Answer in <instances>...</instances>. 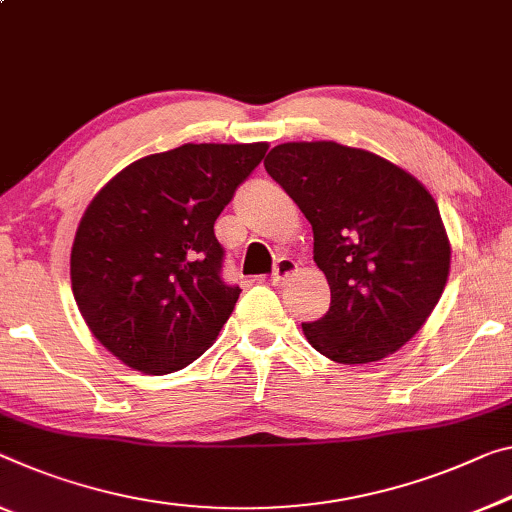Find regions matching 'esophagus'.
<instances>
[{
    "label": "esophagus",
    "instance_id": "obj_1",
    "mask_svg": "<svg viewBox=\"0 0 512 512\" xmlns=\"http://www.w3.org/2000/svg\"><path fill=\"white\" fill-rule=\"evenodd\" d=\"M297 272V263L290 261V258H281L277 270L272 274V286H283L293 274Z\"/></svg>",
    "mask_w": 512,
    "mask_h": 512
}]
</instances>
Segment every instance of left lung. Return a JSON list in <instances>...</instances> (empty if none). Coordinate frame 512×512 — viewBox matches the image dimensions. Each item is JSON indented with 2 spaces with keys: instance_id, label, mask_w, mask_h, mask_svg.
Instances as JSON below:
<instances>
[{
  "instance_id": "1",
  "label": "left lung",
  "mask_w": 512,
  "mask_h": 512,
  "mask_svg": "<svg viewBox=\"0 0 512 512\" xmlns=\"http://www.w3.org/2000/svg\"><path fill=\"white\" fill-rule=\"evenodd\" d=\"M265 171L313 226L327 316L304 322L311 348L336 364H371L426 325L451 270V242L432 194L410 171L336 141L274 146Z\"/></svg>"
}]
</instances>
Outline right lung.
Wrapping results in <instances>:
<instances>
[{"mask_svg":"<svg viewBox=\"0 0 512 512\" xmlns=\"http://www.w3.org/2000/svg\"><path fill=\"white\" fill-rule=\"evenodd\" d=\"M267 148L183 144L128 164L93 196L70 283L86 327L125 366L174 373L215 343L240 297L219 277L215 222Z\"/></svg>","mask_w":512,"mask_h":512,"instance_id":"1","label":"right lung"}]
</instances>
